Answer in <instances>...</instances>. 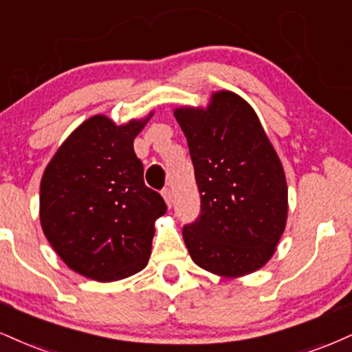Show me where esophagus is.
<instances>
[{
    "label": "esophagus",
    "instance_id": "esophagus-1",
    "mask_svg": "<svg viewBox=\"0 0 352 352\" xmlns=\"http://www.w3.org/2000/svg\"><path fill=\"white\" fill-rule=\"evenodd\" d=\"M162 197H164L165 203H167L168 208H170L172 201H173V198H172V190H170V188H164V190H162Z\"/></svg>",
    "mask_w": 352,
    "mask_h": 352
}]
</instances>
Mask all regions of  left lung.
Returning a JSON list of instances; mask_svg holds the SVG:
<instances>
[{
  "label": "left lung",
  "instance_id": "8db88e82",
  "mask_svg": "<svg viewBox=\"0 0 352 352\" xmlns=\"http://www.w3.org/2000/svg\"><path fill=\"white\" fill-rule=\"evenodd\" d=\"M173 116L201 198L200 217L182 231L190 257L219 277L256 272L274 256L289 211L285 172L259 118L226 90L206 108L182 107Z\"/></svg>",
  "mask_w": 352,
  "mask_h": 352
}]
</instances>
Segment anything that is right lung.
Masks as SVG:
<instances>
[{
	"mask_svg": "<svg viewBox=\"0 0 352 352\" xmlns=\"http://www.w3.org/2000/svg\"><path fill=\"white\" fill-rule=\"evenodd\" d=\"M152 113L116 126L104 114L72 133L41 180V226L75 272L98 282L138 274L149 262L164 198L144 184L134 139Z\"/></svg>",
	"mask_w": 352,
	"mask_h": 352,
	"instance_id": "right-lung-1",
	"label": "right lung"
}]
</instances>
